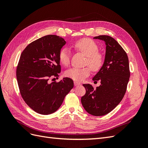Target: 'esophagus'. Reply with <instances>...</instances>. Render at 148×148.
<instances>
[{"label":"esophagus","mask_w":148,"mask_h":148,"mask_svg":"<svg viewBox=\"0 0 148 148\" xmlns=\"http://www.w3.org/2000/svg\"><path fill=\"white\" fill-rule=\"evenodd\" d=\"M81 84H80L79 83H78V82H74V85L75 86H78V85H80Z\"/></svg>","instance_id":"obj_1"}]
</instances>
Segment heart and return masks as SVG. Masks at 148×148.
Segmentation results:
<instances>
[{"label":"heart","instance_id":"heart-1","mask_svg":"<svg viewBox=\"0 0 148 148\" xmlns=\"http://www.w3.org/2000/svg\"><path fill=\"white\" fill-rule=\"evenodd\" d=\"M72 47L77 52L82 53L86 56L85 65L86 66L83 68H73L66 70L65 73L66 77L77 82H82L88 77L91 73V70L99 71L103 66L104 62V56L98 51L97 44L93 40L89 38H83L76 41ZM70 52L67 48L62 49L59 53V60L60 64L64 66L69 65L70 63Z\"/></svg>","mask_w":148,"mask_h":148}]
</instances>
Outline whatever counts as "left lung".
Returning <instances> with one entry per match:
<instances>
[{
  "label": "left lung",
  "mask_w": 148,
  "mask_h": 148,
  "mask_svg": "<svg viewBox=\"0 0 148 148\" xmlns=\"http://www.w3.org/2000/svg\"><path fill=\"white\" fill-rule=\"evenodd\" d=\"M94 39L106 42L104 63L93 81H101L96 89L89 84H84L86 94L82 97V104L88 113L95 116L106 115L122 100L127 91L130 71L128 58L117 41L107 35H100Z\"/></svg>",
  "instance_id": "1"
}]
</instances>
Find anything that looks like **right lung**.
<instances>
[{
  "instance_id": "obj_1",
  "label": "right lung",
  "mask_w": 148,
  "mask_h": 148,
  "mask_svg": "<svg viewBox=\"0 0 148 148\" xmlns=\"http://www.w3.org/2000/svg\"><path fill=\"white\" fill-rule=\"evenodd\" d=\"M65 43L58 36L47 35L28 44L20 56L16 73L21 96L38 114L55 112L73 88V81L70 78L59 82L49 81L59 77V53Z\"/></svg>"
}]
</instances>
